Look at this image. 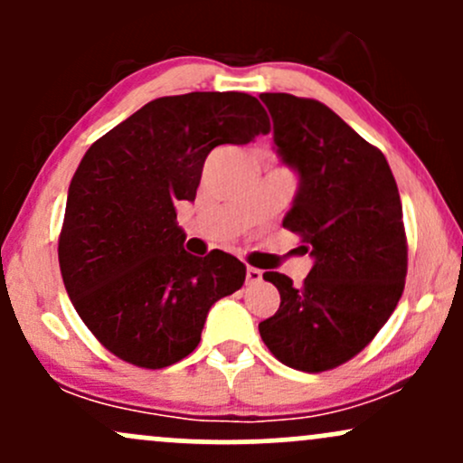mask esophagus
I'll use <instances>...</instances> for the list:
<instances>
[{
	"label": "esophagus",
	"instance_id": "34e87169",
	"mask_svg": "<svg viewBox=\"0 0 463 463\" xmlns=\"http://www.w3.org/2000/svg\"><path fill=\"white\" fill-rule=\"evenodd\" d=\"M261 279H263L261 269L252 268V265H248V269H246V283H248V285H257V283H261Z\"/></svg>",
	"mask_w": 463,
	"mask_h": 463
}]
</instances>
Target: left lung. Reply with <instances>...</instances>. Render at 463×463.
<instances>
[{
	"instance_id": "obj_1",
	"label": "left lung",
	"mask_w": 463,
	"mask_h": 463,
	"mask_svg": "<svg viewBox=\"0 0 463 463\" xmlns=\"http://www.w3.org/2000/svg\"><path fill=\"white\" fill-rule=\"evenodd\" d=\"M274 143L300 174L283 220L313 263L300 287L265 272L280 307L259 324L280 364L326 372L359 354L394 313L407 276V235L396 180L383 152L326 104L289 93H261Z\"/></svg>"
}]
</instances>
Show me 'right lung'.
<instances>
[{
    "instance_id": "1",
    "label": "right lung",
    "mask_w": 463,
    "mask_h": 463,
    "mask_svg": "<svg viewBox=\"0 0 463 463\" xmlns=\"http://www.w3.org/2000/svg\"><path fill=\"white\" fill-rule=\"evenodd\" d=\"M268 135L248 93L167 95L89 147L69 184L58 263L80 320L126 364L161 370L195 350L211 305L246 280V265L184 252L176 202L195 200L217 146Z\"/></svg>"
}]
</instances>
